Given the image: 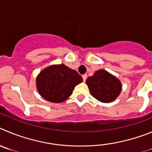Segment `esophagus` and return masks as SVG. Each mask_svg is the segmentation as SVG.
I'll list each match as a JSON object with an SVG mask.
<instances>
[{"instance_id": "obj_1", "label": "esophagus", "mask_w": 152, "mask_h": 152, "mask_svg": "<svg viewBox=\"0 0 152 152\" xmlns=\"http://www.w3.org/2000/svg\"><path fill=\"white\" fill-rule=\"evenodd\" d=\"M83 82H86V79H87V75L86 74L83 75Z\"/></svg>"}]
</instances>
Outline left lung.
<instances>
[{"mask_svg": "<svg viewBox=\"0 0 152 152\" xmlns=\"http://www.w3.org/2000/svg\"><path fill=\"white\" fill-rule=\"evenodd\" d=\"M91 95L99 102L110 103L120 95L122 84L115 76L105 69H99L86 79Z\"/></svg>", "mask_w": 152, "mask_h": 152, "instance_id": "obj_1", "label": "left lung"}]
</instances>
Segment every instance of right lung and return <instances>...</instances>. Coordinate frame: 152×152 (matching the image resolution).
Wrapping results in <instances>:
<instances>
[{
  "mask_svg": "<svg viewBox=\"0 0 152 152\" xmlns=\"http://www.w3.org/2000/svg\"><path fill=\"white\" fill-rule=\"evenodd\" d=\"M83 78L74 69L66 65H50L41 71L36 77V88L39 95L52 103H61L73 93L75 86Z\"/></svg>",
  "mask_w": 152,
  "mask_h": 152,
  "instance_id": "add662e5",
  "label": "right lung"
}]
</instances>
